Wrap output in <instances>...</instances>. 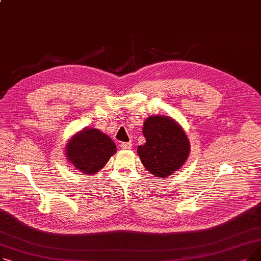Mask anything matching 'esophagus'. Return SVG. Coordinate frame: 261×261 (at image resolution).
<instances>
[{
    "mask_svg": "<svg viewBox=\"0 0 261 261\" xmlns=\"http://www.w3.org/2000/svg\"><path fill=\"white\" fill-rule=\"evenodd\" d=\"M120 147H121V149L129 150V149L132 148V143H130V142H129V143H121Z\"/></svg>",
    "mask_w": 261,
    "mask_h": 261,
    "instance_id": "obj_1",
    "label": "esophagus"
}]
</instances>
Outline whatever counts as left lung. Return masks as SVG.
I'll return each mask as SVG.
<instances>
[{
	"instance_id": "1",
	"label": "left lung",
	"mask_w": 261,
	"mask_h": 261,
	"mask_svg": "<svg viewBox=\"0 0 261 261\" xmlns=\"http://www.w3.org/2000/svg\"><path fill=\"white\" fill-rule=\"evenodd\" d=\"M143 134L146 144L138 147V153L150 173L165 179L184 165L190 143L175 119L164 115L149 116L144 121Z\"/></svg>"
}]
</instances>
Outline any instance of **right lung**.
<instances>
[{
	"label": "right lung",
	"instance_id": "1",
	"mask_svg": "<svg viewBox=\"0 0 261 261\" xmlns=\"http://www.w3.org/2000/svg\"><path fill=\"white\" fill-rule=\"evenodd\" d=\"M116 150V145L107 134L95 128H85L67 141L65 156L78 171L95 174L106 166Z\"/></svg>",
	"mask_w": 261,
	"mask_h": 261
}]
</instances>
